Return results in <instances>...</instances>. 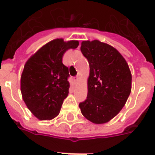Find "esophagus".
Here are the masks:
<instances>
[{"label":"esophagus","mask_w":155,"mask_h":155,"mask_svg":"<svg viewBox=\"0 0 155 155\" xmlns=\"http://www.w3.org/2000/svg\"><path fill=\"white\" fill-rule=\"evenodd\" d=\"M78 80H79V79H78V77H74V78H73V82H74V84H77Z\"/></svg>","instance_id":"obj_1"}]
</instances>
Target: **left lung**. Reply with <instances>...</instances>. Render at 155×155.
<instances>
[{"label": "left lung", "instance_id": "obj_1", "mask_svg": "<svg viewBox=\"0 0 155 155\" xmlns=\"http://www.w3.org/2000/svg\"><path fill=\"white\" fill-rule=\"evenodd\" d=\"M87 59L90 73L87 96L79 107L95 124L108 123L120 112L131 91V72L116 48L98 40L84 41L80 47Z\"/></svg>", "mask_w": 155, "mask_h": 155}]
</instances>
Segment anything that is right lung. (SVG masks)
<instances>
[{
    "instance_id": "1",
    "label": "right lung",
    "mask_w": 155,
    "mask_h": 155,
    "mask_svg": "<svg viewBox=\"0 0 155 155\" xmlns=\"http://www.w3.org/2000/svg\"><path fill=\"white\" fill-rule=\"evenodd\" d=\"M79 46L78 41L55 39L37 50L25 63L21 77L24 102L40 120H51L60 114L68 95V68L63 64L64 54Z\"/></svg>"
}]
</instances>
